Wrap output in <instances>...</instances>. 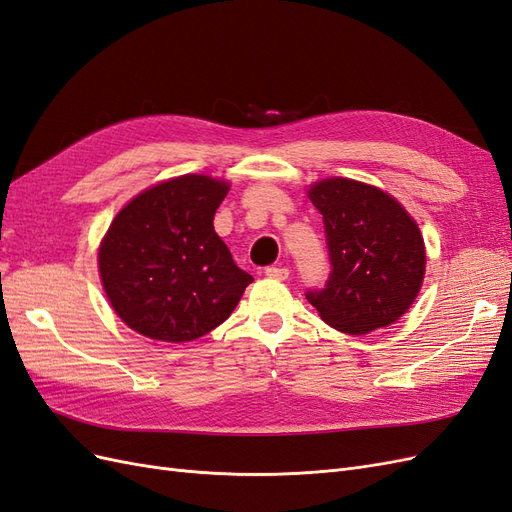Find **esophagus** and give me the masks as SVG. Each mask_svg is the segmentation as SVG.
<instances>
[{"label": "esophagus", "mask_w": 512, "mask_h": 512, "mask_svg": "<svg viewBox=\"0 0 512 512\" xmlns=\"http://www.w3.org/2000/svg\"><path fill=\"white\" fill-rule=\"evenodd\" d=\"M265 273L269 275V277H273V280H286L288 277V269L286 267H280V265H271V267H267L265 269Z\"/></svg>", "instance_id": "34e87169"}]
</instances>
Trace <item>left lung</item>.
I'll return each instance as SVG.
<instances>
[{
    "label": "left lung",
    "instance_id": "8db88e82",
    "mask_svg": "<svg viewBox=\"0 0 512 512\" xmlns=\"http://www.w3.org/2000/svg\"><path fill=\"white\" fill-rule=\"evenodd\" d=\"M309 198L322 215L331 271L305 299L342 333L389 327L423 284L421 230L395 198L359 181L324 179Z\"/></svg>",
    "mask_w": 512,
    "mask_h": 512
}]
</instances>
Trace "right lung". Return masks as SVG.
Returning <instances> with one entry per match:
<instances>
[{"instance_id":"right-lung-1","label":"right lung","mask_w":512,"mask_h":512,"mask_svg":"<svg viewBox=\"0 0 512 512\" xmlns=\"http://www.w3.org/2000/svg\"><path fill=\"white\" fill-rule=\"evenodd\" d=\"M226 181L183 175L138 194L102 241L106 297L130 329L158 342H192L232 314L250 273L213 230Z\"/></svg>"}]
</instances>
